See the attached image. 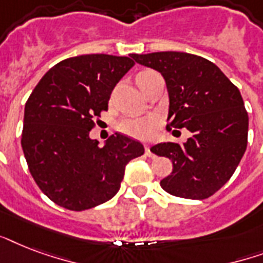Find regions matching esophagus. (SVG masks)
Segmentation results:
<instances>
[{"label": "esophagus", "mask_w": 263, "mask_h": 263, "mask_svg": "<svg viewBox=\"0 0 263 263\" xmlns=\"http://www.w3.org/2000/svg\"><path fill=\"white\" fill-rule=\"evenodd\" d=\"M144 154H146L147 157H150V158H153V157H154V154H153L152 150H150V147H148V146H146V147H144Z\"/></svg>", "instance_id": "34e87169"}]
</instances>
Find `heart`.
<instances>
[{
	"label": "heart",
	"mask_w": 263,
	"mask_h": 263,
	"mask_svg": "<svg viewBox=\"0 0 263 263\" xmlns=\"http://www.w3.org/2000/svg\"><path fill=\"white\" fill-rule=\"evenodd\" d=\"M153 71H142L135 76L136 84L142 88V83L146 76ZM120 132L124 135L131 136L135 139H150L157 128V119L154 116H143V117H127L123 119L117 125Z\"/></svg>",
	"instance_id": "obj_1"
}]
</instances>
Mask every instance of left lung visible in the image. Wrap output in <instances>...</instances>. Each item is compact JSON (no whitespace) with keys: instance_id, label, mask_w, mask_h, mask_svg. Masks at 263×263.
<instances>
[{"instance_id":"left-lung-1","label":"left lung","mask_w":263,"mask_h":263,"mask_svg":"<svg viewBox=\"0 0 263 263\" xmlns=\"http://www.w3.org/2000/svg\"><path fill=\"white\" fill-rule=\"evenodd\" d=\"M131 57L164 76L169 94L166 129L191 132L184 144L152 147L173 164L161 187L185 199L212 196L232 177L247 148L249 115L240 91L216 64L199 55L158 51Z\"/></svg>"}]
</instances>
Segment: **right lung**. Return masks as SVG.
Listing matches in <instances>:
<instances>
[{
  "label": "right lung",
  "mask_w": 263,
  "mask_h": 263,
  "mask_svg": "<svg viewBox=\"0 0 263 263\" xmlns=\"http://www.w3.org/2000/svg\"><path fill=\"white\" fill-rule=\"evenodd\" d=\"M129 57L63 60L27 99L22 132L27 165L41 191L61 208L82 212L111 199L125 165L144 153L139 142L121 134L111 135L103 147L90 139L113 88L135 65Z\"/></svg>",
  "instance_id": "obj_1"
}]
</instances>
